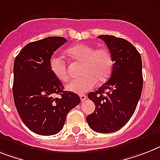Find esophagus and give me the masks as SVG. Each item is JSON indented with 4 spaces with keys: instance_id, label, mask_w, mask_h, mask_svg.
I'll use <instances>...</instances> for the list:
<instances>
[{
    "instance_id": "obj_1",
    "label": "esophagus",
    "mask_w": 160,
    "mask_h": 160,
    "mask_svg": "<svg viewBox=\"0 0 160 160\" xmlns=\"http://www.w3.org/2000/svg\"><path fill=\"white\" fill-rule=\"evenodd\" d=\"M80 99H81L82 101H84L86 99H87V96H86V95L81 94V95H80Z\"/></svg>"
}]
</instances>
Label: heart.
<instances>
[{
	"label": "heart",
	"mask_w": 160,
	"mask_h": 160,
	"mask_svg": "<svg viewBox=\"0 0 160 160\" xmlns=\"http://www.w3.org/2000/svg\"><path fill=\"white\" fill-rule=\"evenodd\" d=\"M66 55L75 62L82 64L80 73L82 76L71 81L66 89L75 93H85L94 88L96 82L103 83L109 78L113 71V59L106 48H98L84 43H79L66 50ZM51 72L58 80L68 81L67 65L61 57L53 55L49 60Z\"/></svg>",
	"instance_id": "b5f03b06"
}]
</instances>
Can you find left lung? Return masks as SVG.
<instances>
[{"instance_id":"8db88e82","label":"left lung","mask_w":160,"mask_h":160,"mask_svg":"<svg viewBox=\"0 0 160 160\" xmlns=\"http://www.w3.org/2000/svg\"><path fill=\"white\" fill-rule=\"evenodd\" d=\"M98 38L112 54L113 67L110 78L96 92L88 93L96 108L87 117V122L97 132H113L128 122L142 95V57L134 46L123 38L110 35Z\"/></svg>"}]
</instances>
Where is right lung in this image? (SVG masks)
I'll return each mask as SVG.
<instances>
[{
	"label": "right lung",
	"mask_w": 160,
	"mask_h": 160,
	"mask_svg": "<svg viewBox=\"0 0 160 160\" xmlns=\"http://www.w3.org/2000/svg\"><path fill=\"white\" fill-rule=\"evenodd\" d=\"M66 42L63 37H50L30 42L14 59V105L23 123L39 135L59 132L68 112L81 102L78 94L64 91L49 67L54 52ZM56 94L59 98L53 97Z\"/></svg>",
	"instance_id": "right-lung-1"
}]
</instances>
